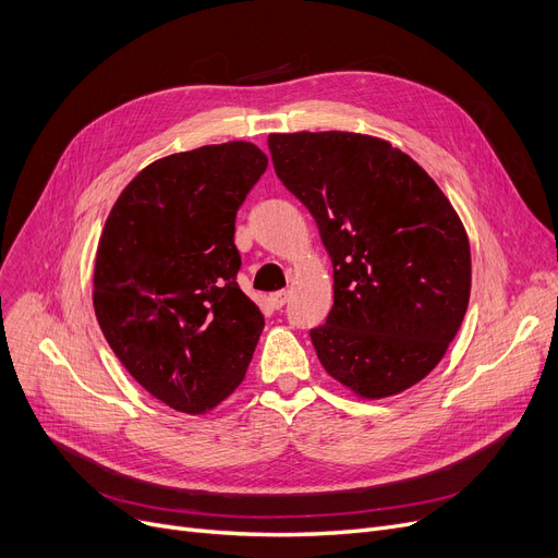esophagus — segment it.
I'll use <instances>...</instances> for the list:
<instances>
[{"instance_id": "34e87169", "label": "esophagus", "mask_w": 558, "mask_h": 558, "mask_svg": "<svg viewBox=\"0 0 558 558\" xmlns=\"http://www.w3.org/2000/svg\"><path fill=\"white\" fill-rule=\"evenodd\" d=\"M287 301H289V291H287V289H280V291H276V294H271V305H274L276 310L284 307Z\"/></svg>"}]
</instances>
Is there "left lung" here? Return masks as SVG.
Here are the masks:
<instances>
[{"label":"left lung","mask_w":558,"mask_h":558,"mask_svg":"<svg viewBox=\"0 0 558 558\" xmlns=\"http://www.w3.org/2000/svg\"><path fill=\"white\" fill-rule=\"evenodd\" d=\"M269 151L335 267V305L310 330L318 362L364 398L421 383L446 355L471 299V246L450 201L377 137L276 133Z\"/></svg>","instance_id":"obj_1"}]
</instances>
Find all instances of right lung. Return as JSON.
<instances>
[{"label": "right lung", "instance_id": "1", "mask_svg": "<svg viewBox=\"0 0 558 558\" xmlns=\"http://www.w3.org/2000/svg\"><path fill=\"white\" fill-rule=\"evenodd\" d=\"M251 142L210 144L142 169L112 205L95 262V312L137 383L203 414L246 375L264 328L238 284L234 217L267 169Z\"/></svg>", "mask_w": 558, "mask_h": 558}]
</instances>
